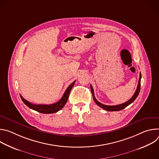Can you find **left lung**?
<instances>
[{"mask_svg":"<svg viewBox=\"0 0 159 159\" xmlns=\"http://www.w3.org/2000/svg\"><path fill=\"white\" fill-rule=\"evenodd\" d=\"M141 78H142V75L141 73L140 74V77H139V84L137 88V90L134 93V94H133V96H132V98L128 100L127 102L121 104H118V105H116V106H107V105H104L103 104H101V102H99L95 98L94 96V89L93 88V86L90 85V90H91V93L93 96V99L94 101V102L101 107H102V109H104L106 111H118L120 110H122L123 109H125L126 107H127L128 105H129L130 104H131L135 99L136 98H137V96H139V94L140 93V84H141Z\"/></svg>","mask_w":159,"mask_h":159,"instance_id":"obj_1","label":"left lung"}]
</instances>
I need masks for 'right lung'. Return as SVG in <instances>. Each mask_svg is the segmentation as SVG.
Returning a JSON list of instances; mask_svg holds the SVG:
<instances>
[{
	"instance_id": "add662e5",
	"label": "right lung",
	"mask_w": 159,
	"mask_h": 159,
	"mask_svg": "<svg viewBox=\"0 0 159 159\" xmlns=\"http://www.w3.org/2000/svg\"><path fill=\"white\" fill-rule=\"evenodd\" d=\"M75 82V81H74L73 83H72L69 87H67L63 96H62V98H61V99L59 101H58L56 103L52 104H33V103L28 101L27 100L25 99L21 96H20L22 101H23V102L28 107H29L30 108H31L34 111H36L41 113H44V114H51V113H55V112H58L60 109H61L64 107L65 104L66 103L68 98H69V94L70 93V90H71L72 88L73 87V86L74 85Z\"/></svg>"
}]
</instances>
